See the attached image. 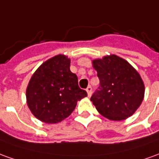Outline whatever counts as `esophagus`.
Masks as SVG:
<instances>
[{"label":"esophagus","instance_id":"34e87169","mask_svg":"<svg viewBox=\"0 0 159 159\" xmlns=\"http://www.w3.org/2000/svg\"><path fill=\"white\" fill-rule=\"evenodd\" d=\"M86 91H87L88 95L90 96L91 94H92V87H91V86H88V88L86 89Z\"/></svg>","mask_w":159,"mask_h":159}]
</instances>
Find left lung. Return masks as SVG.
Returning <instances> with one entry per match:
<instances>
[{
	"label": "left lung",
	"mask_w": 159,
	"mask_h": 159,
	"mask_svg": "<svg viewBox=\"0 0 159 159\" xmlns=\"http://www.w3.org/2000/svg\"><path fill=\"white\" fill-rule=\"evenodd\" d=\"M100 86L91 102L100 114L111 120H122L133 115L140 106L145 86L134 67L115 55L93 61Z\"/></svg>",
	"instance_id": "obj_1"
}]
</instances>
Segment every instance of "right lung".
Wrapping results in <instances>:
<instances>
[{"instance_id": "obj_1", "label": "right lung", "mask_w": 159, "mask_h": 159, "mask_svg": "<svg viewBox=\"0 0 159 159\" xmlns=\"http://www.w3.org/2000/svg\"><path fill=\"white\" fill-rule=\"evenodd\" d=\"M70 60L57 55L45 61L30 80L26 89L27 105L41 121L57 123L74 111L77 101L87 96L78 86L76 74L70 70Z\"/></svg>"}]
</instances>
